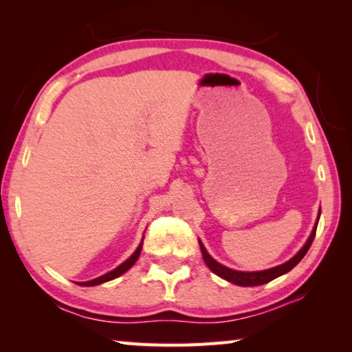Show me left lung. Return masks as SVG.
Here are the masks:
<instances>
[{"instance_id":"1","label":"left lung","mask_w":352,"mask_h":352,"mask_svg":"<svg viewBox=\"0 0 352 352\" xmlns=\"http://www.w3.org/2000/svg\"><path fill=\"white\" fill-rule=\"evenodd\" d=\"M318 219H320V212H318ZM317 225H318V220L317 223H315V228L312 231L311 237H309L306 245L302 247L300 252H298L294 258H292L290 261L285 262V264L283 265H278V267H273V269H269V270H264V272H236V270H231L228 269V267H225L222 264H219V262L214 261L210 254H208V252L204 247V243H200V250H201V254H204V261L206 262V265L210 267V270L216 273L217 276L226 279V281L233 283L236 285H243V287H253V285H261V284H265V283H270L272 279H275L278 276L284 275V273L290 272L294 267L300 262L302 258H305L307 250L311 248L312 242H314V237H315V233H317Z\"/></svg>"}]
</instances>
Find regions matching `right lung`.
<instances>
[{
	"instance_id": "add662e5",
	"label": "right lung",
	"mask_w": 352,
	"mask_h": 352,
	"mask_svg": "<svg viewBox=\"0 0 352 352\" xmlns=\"http://www.w3.org/2000/svg\"><path fill=\"white\" fill-rule=\"evenodd\" d=\"M141 248H142V242L140 243V247L136 248V252L130 256V258L126 261V262H122L121 265L119 267H116L115 270L113 272H110V273H105V275H102V276H99V278H96V279H91V281H87V283H80L79 285H98V284H102V283H107V281H111V279H115V278H118V276H121L122 273H126L130 267H132L135 262H136V259L140 258V253H141Z\"/></svg>"
}]
</instances>
